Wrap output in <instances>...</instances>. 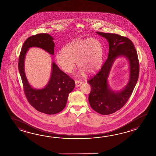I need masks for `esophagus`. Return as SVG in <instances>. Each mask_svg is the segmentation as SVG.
Returning <instances> with one entry per match:
<instances>
[{
    "label": "esophagus",
    "instance_id": "esophagus-1",
    "mask_svg": "<svg viewBox=\"0 0 156 156\" xmlns=\"http://www.w3.org/2000/svg\"><path fill=\"white\" fill-rule=\"evenodd\" d=\"M75 84H76V87H79L82 83H83V81H80V80H75Z\"/></svg>",
    "mask_w": 156,
    "mask_h": 156
}]
</instances>
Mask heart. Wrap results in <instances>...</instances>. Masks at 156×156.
<instances>
[{"mask_svg":"<svg viewBox=\"0 0 156 156\" xmlns=\"http://www.w3.org/2000/svg\"><path fill=\"white\" fill-rule=\"evenodd\" d=\"M103 47L99 40L95 38L74 40L63 47L62 52L56 54L58 65L66 73H73L76 65L79 66V74L93 73L99 69L103 61Z\"/></svg>","mask_w":156,"mask_h":156,"instance_id":"heart-1","label":"heart"}]
</instances>
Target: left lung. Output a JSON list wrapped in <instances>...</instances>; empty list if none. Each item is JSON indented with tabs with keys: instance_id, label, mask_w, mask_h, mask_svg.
Masks as SVG:
<instances>
[{
	"instance_id": "8db88e82",
	"label": "left lung",
	"mask_w": 156,
	"mask_h": 156,
	"mask_svg": "<svg viewBox=\"0 0 156 156\" xmlns=\"http://www.w3.org/2000/svg\"><path fill=\"white\" fill-rule=\"evenodd\" d=\"M96 33L108 40L109 50L108 58L100 70L87 81L91 86L89 101L97 113L109 115L120 109L131 96L139 76V60L134 45L128 38L115 33ZM121 55L129 60L130 81L123 90L114 92L108 87L107 79L114 60Z\"/></svg>"
}]
</instances>
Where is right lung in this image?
<instances>
[{"label": "right lung", "instance_id": "obj_1", "mask_svg": "<svg viewBox=\"0 0 156 156\" xmlns=\"http://www.w3.org/2000/svg\"><path fill=\"white\" fill-rule=\"evenodd\" d=\"M53 40L47 33L37 34L28 37L22 47L18 60V70L27 100L38 112L50 115L60 113L65 108L69 94L75 86L74 80L53 62L51 76L47 86L42 89H34L27 80L24 66L25 56L30 47L41 48L53 55L55 43Z\"/></svg>", "mask_w": 156, "mask_h": 156}]
</instances>
